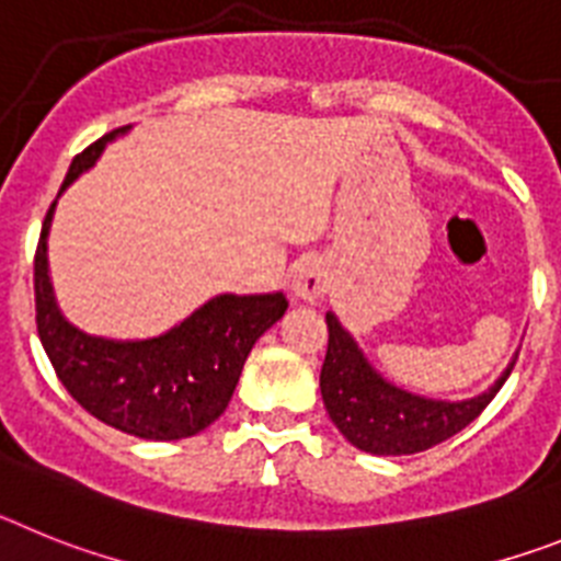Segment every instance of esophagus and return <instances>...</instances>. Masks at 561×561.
<instances>
[{
	"instance_id": "1",
	"label": "esophagus",
	"mask_w": 561,
	"mask_h": 561,
	"mask_svg": "<svg viewBox=\"0 0 561 561\" xmlns=\"http://www.w3.org/2000/svg\"><path fill=\"white\" fill-rule=\"evenodd\" d=\"M290 287L294 294L305 301H319L321 296L328 294L330 274L321 260H305L296 265L294 276H290Z\"/></svg>"
}]
</instances>
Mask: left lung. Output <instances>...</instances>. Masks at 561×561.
I'll return each mask as SVG.
<instances>
[{
	"label": "left lung",
	"instance_id": "8db88e82",
	"mask_svg": "<svg viewBox=\"0 0 561 561\" xmlns=\"http://www.w3.org/2000/svg\"><path fill=\"white\" fill-rule=\"evenodd\" d=\"M328 355L319 378L321 401L355 449L378 457L415 455L449 440L489 407L516 364L514 355L503 375L480 396L446 401L417 396L383 378L333 310L328 313Z\"/></svg>",
	"mask_w": 561,
	"mask_h": 561
}]
</instances>
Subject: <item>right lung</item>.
<instances>
[{"instance_id": "obj_1", "label": "right lung", "mask_w": 561, "mask_h": 561, "mask_svg": "<svg viewBox=\"0 0 561 561\" xmlns=\"http://www.w3.org/2000/svg\"><path fill=\"white\" fill-rule=\"evenodd\" d=\"M129 129H112L87 146L70 163L58 197L72 180L90 172L106 144ZM58 197L42 226L33 274L38 339L58 381L90 415L144 440H183L211 426L226 412L251 347L285 316V294L214 296L152 339L121 341L84 333L61 313L50 279L47 237Z\"/></svg>"}]
</instances>
